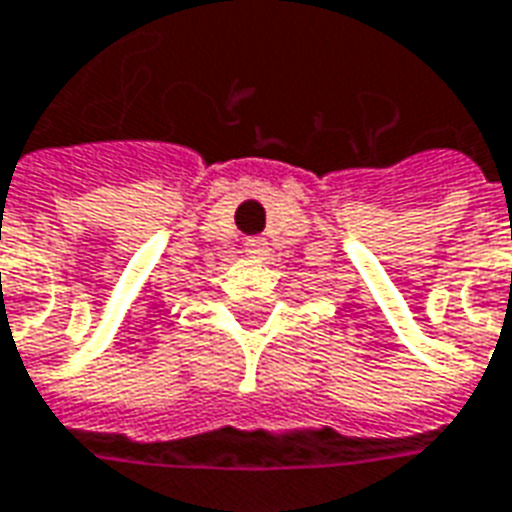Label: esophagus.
<instances>
[{"label": "esophagus", "mask_w": 512, "mask_h": 512, "mask_svg": "<svg viewBox=\"0 0 512 512\" xmlns=\"http://www.w3.org/2000/svg\"><path fill=\"white\" fill-rule=\"evenodd\" d=\"M246 255L257 257V260H263L268 255V241L266 238H246Z\"/></svg>", "instance_id": "1"}]
</instances>
